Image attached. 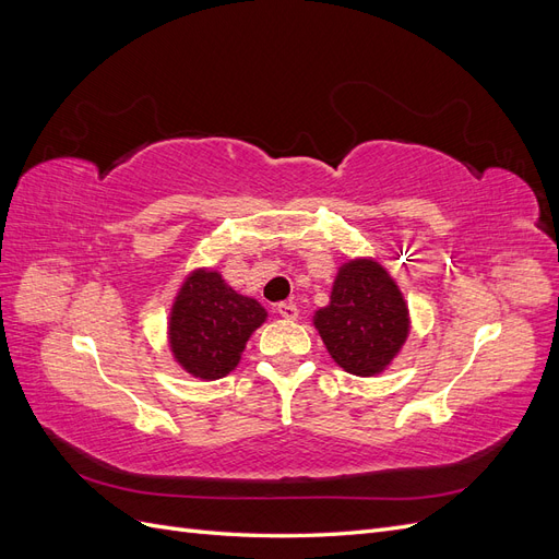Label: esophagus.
<instances>
[{
	"instance_id": "obj_1",
	"label": "esophagus",
	"mask_w": 559,
	"mask_h": 559,
	"mask_svg": "<svg viewBox=\"0 0 559 559\" xmlns=\"http://www.w3.org/2000/svg\"><path fill=\"white\" fill-rule=\"evenodd\" d=\"M277 314L282 317V319H298V308L294 306V302H280L277 306Z\"/></svg>"
}]
</instances>
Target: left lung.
Returning a JSON list of instances; mask_svg holds the SVG:
<instances>
[{
  "label": "left lung",
  "instance_id": "1",
  "mask_svg": "<svg viewBox=\"0 0 559 559\" xmlns=\"http://www.w3.org/2000/svg\"><path fill=\"white\" fill-rule=\"evenodd\" d=\"M333 361L359 378L380 376L411 333V314L399 284L373 259L341 265L331 302L314 312Z\"/></svg>",
  "mask_w": 559,
  "mask_h": 559
}]
</instances>
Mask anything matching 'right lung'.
Returning <instances> with one entry per match:
<instances>
[{"label":"right lung","mask_w":559,"mask_h":559,"mask_svg":"<svg viewBox=\"0 0 559 559\" xmlns=\"http://www.w3.org/2000/svg\"><path fill=\"white\" fill-rule=\"evenodd\" d=\"M265 317L259 300L233 292L216 270L198 267L183 280L167 321L173 357L193 378H224Z\"/></svg>","instance_id":"1"}]
</instances>
